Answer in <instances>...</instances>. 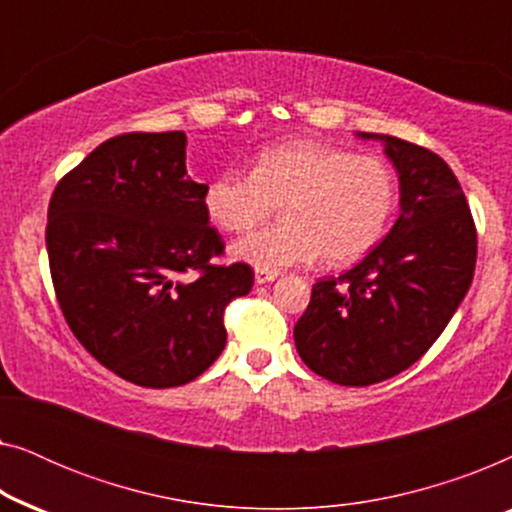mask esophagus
<instances>
[{"label": "esophagus", "instance_id": "1", "mask_svg": "<svg viewBox=\"0 0 512 512\" xmlns=\"http://www.w3.org/2000/svg\"><path fill=\"white\" fill-rule=\"evenodd\" d=\"M275 279H277V272L256 270V275H254V282H256V284H270V282H275Z\"/></svg>", "mask_w": 512, "mask_h": 512}]
</instances>
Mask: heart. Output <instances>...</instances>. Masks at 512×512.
<instances>
[{
	"label": "heart",
	"instance_id": "1",
	"mask_svg": "<svg viewBox=\"0 0 512 512\" xmlns=\"http://www.w3.org/2000/svg\"><path fill=\"white\" fill-rule=\"evenodd\" d=\"M389 163L317 139L265 146L251 174L226 170L207 181L202 207L223 233H244L279 205L282 221L233 244L237 261L279 272L321 256L349 265L377 247L396 212Z\"/></svg>",
	"mask_w": 512,
	"mask_h": 512
}]
</instances>
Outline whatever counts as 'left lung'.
Returning a JSON list of instances; mask_svg holds the SVG:
<instances>
[{"label":"left lung","instance_id":"left-lung-1","mask_svg":"<svg viewBox=\"0 0 512 512\" xmlns=\"http://www.w3.org/2000/svg\"><path fill=\"white\" fill-rule=\"evenodd\" d=\"M384 144L401 184V216L382 244L340 277L312 286L293 328L305 366L342 387L389 380L424 356L473 282L478 235L450 165L424 146Z\"/></svg>","mask_w":512,"mask_h":512}]
</instances>
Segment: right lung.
Segmentation results:
<instances>
[{
  "mask_svg": "<svg viewBox=\"0 0 512 512\" xmlns=\"http://www.w3.org/2000/svg\"><path fill=\"white\" fill-rule=\"evenodd\" d=\"M186 174V135L130 132L88 153L55 186L46 249L60 310L111 373L167 389L226 347L223 312L247 296V263L214 265L221 235ZM198 271L193 283L180 279Z\"/></svg>",
  "mask_w": 512,
  "mask_h": 512,
  "instance_id": "right-lung-1",
  "label": "right lung"
}]
</instances>
